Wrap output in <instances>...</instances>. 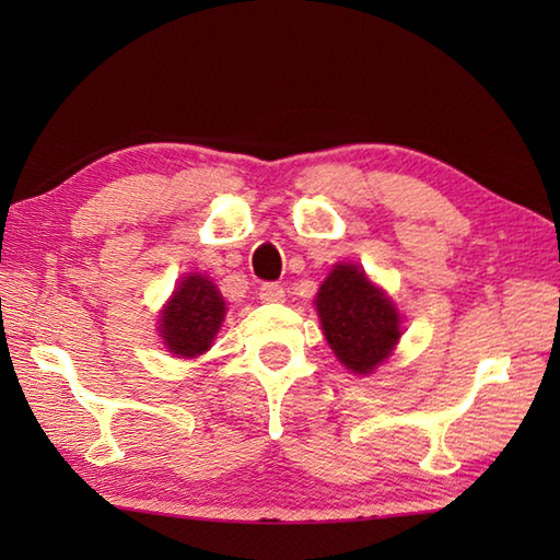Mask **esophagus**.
<instances>
[{"label":"esophagus","mask_w":560,"mask_h":560,"mask_svg":"<svg viewBox=\"0 0 560 560\" xmlns=\"http://www.w3.org/2000/svg\"><path fill=\"white\" fill-rule=\"evenodd\" d=\"M283 299H287V291H283L281 283H261L259 289L261 303H281Z\"/></svg>","instance_id":"esophagus-1"}]
</instances>
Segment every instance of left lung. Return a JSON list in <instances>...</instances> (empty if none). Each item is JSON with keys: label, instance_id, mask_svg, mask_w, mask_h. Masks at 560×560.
Instances as JSON below:
<instances>
[{"label": "left lung", "instance_id": "8db88e82", "mask_svg": "<svg viewBox=\"0 0 560 560\" xmlns=\"http://www.w3.org/2000/svg\"><path fill=\"white\" fill-rule=\"evenodd\" d=\"M315 307L339 363L368 375L387 361L401 337V319L383 289L359 265L341 261L317 291Z\"/></svg>", "mask_w": 560, "mask_h": 560}]
</instances>
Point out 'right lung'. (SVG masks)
<instances>
[{
	"label": "right lung",
	"mask_w": 560,
	"mask_h": 560,
	"mask_svg": "<svg viewBox=\"0 0 560 560\" xmlns=\"http://www.w3.org/2000/svg\"><path fill=\"white\" fill-rule=\"evenodd\" d=\"M225 317V301L205 273H187L177 283L159 319L161 339L177 359H197L211 349Z\"/></svg>",
	"instance_id": "1"
}]
</instances>
